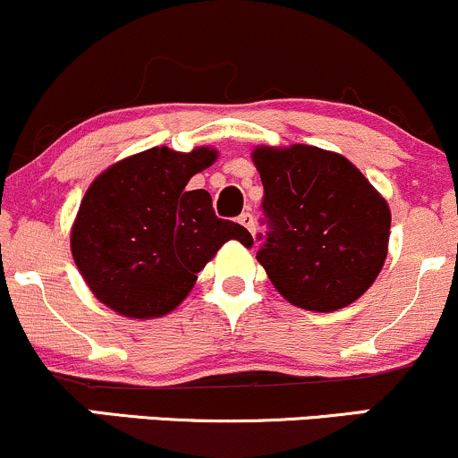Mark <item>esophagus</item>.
Returning <instances> with one entry per match:
<instances>
[{"label": "esophagus", "mask_w": 458, "mask_h": 458, "mask_svg": "<svg viewBox=\"0 0 458 458\" xmlns=\"http://www.w3.org/2000/svg\"><path fill=\"white\" fill-rule=\"evenodd\" d=\"M239 224H242L243 228H248L250 233L254 234V216H252V215H250V213H243L242 216H239Z\"/></svg>", "instance_id": "obj_1"}]
</instances>
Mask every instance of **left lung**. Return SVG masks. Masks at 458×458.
Listing matches in <instances>:
<instances>
[{
	"mask_svg": "<svg viewBox=\"0 0 458 458\" xmlns=\"http://www.w3.org/2000/svg\"><path fill=\"white\" fill-rule=\"evenodd\" d=\"M269 233L259 263L283 298L307 311H338L382 272L391 208L344 156L310 144L257 147Z\"/></svg>",
	"mask_w": 458,
	"mask_h": 458,
	"instance_id": "8db88e82",
	"label": "left lung"
}]
</instances>
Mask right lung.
Instances as JSON below:
<instances>
[{
	"mask_svg": "<svg viewBox=\"0 0 458 458\" xmlns=\"http://www.w3.org/2000/svg\"><path fill=\"white\" fill-rule=\"evenodd\" d=\"M216 148L189 153L153 147L105 168L89 184L72 225L81 276L109 310L148 320L166 316L192 290L197 274L230 239L252 234L219 219L208 191H189Z\"/></svg>",
	"mask_w": 458,
	"mask_h": 458,
	"instance_id": "obj_1",
	"label": "right lung"
}]
</instances>
